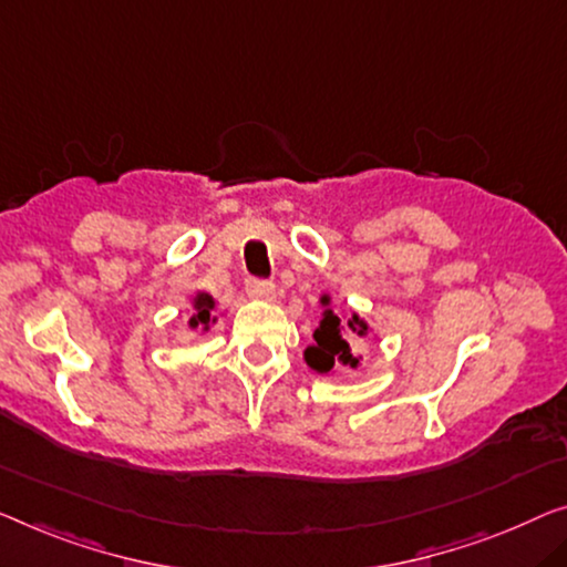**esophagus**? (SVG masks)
<instances>
[{
  "label": "esophagus",
  "instance_id": "esophagus-1",
  "mask_svg": "<svg viewBox=\"0 0 567 567\" xmlns=\"http://www.w3.org/2000/svg\"><path fill=\"white\" fill-rule=\"evenodd\" d=\"M247 295L255 300H275V285L267 280H249L247 282Z\"/></svg>",
  "mask_w": 567,
  "mask_h": 567
}]
</instances>
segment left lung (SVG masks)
I'll return each mask as SVG.
<instances>
[{
  "label": "left lung",
  "instance_id": "1",
  "mask_svg": "<svg viewBox=\"0 0 567 567\" xmlns=\"http://www.w3.org/2000/svg\"><path fill=\"white\" fill-rule=\"evenodd\" d=\"M320 323L316 328V343L302 351L306 364L316 371V374H333L338 367L359 369L361 357L353 349V338H367L371 328L359 312H336L331 308V295H320Z\"/></svg>",
  "mask_w": 567,
  "mask_h": 567
}]
</instances>
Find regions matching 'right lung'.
<instances>
[{
  "label": "right lung",
  "instance_id": "add662e5",
  "mask_svg": "<svg viewBox=\"0 0 567 567\" xmlns=\"http://www.w3.org/2000/svg\"><path fill=\"white\" fill-rule=\"evenodd\" d=\"M218 323V302L210 292L206 290H196L193 292V300H190V320L188 326L196 331L200 328L203 333L210 331V326Z\"/></svg>",
  "mask_w": 567,
  "mask_h": 567
}]
</instances>
